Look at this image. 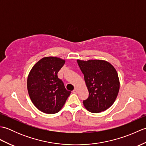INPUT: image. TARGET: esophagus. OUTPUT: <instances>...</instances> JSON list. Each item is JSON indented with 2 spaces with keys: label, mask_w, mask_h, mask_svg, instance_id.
<instances>
[{
  "label": "esophagus",
  "mask_w": 146,
  "mask_h": 146,
  "mask_svg": "<svg viewBox=\"0 0 146 146\" xmlns=\"http://www.w3.org/2000/svg\"><path fill=\"white\" fill-rule=\"evenodd\" d=\"M73 94H77V93H78V90H77L76 88H75L74 89V90L73 91Z\"/></svg>",
  "instance_id": "1"
}]
</instances>
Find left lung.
Wrapping results in <instances>:
<instances>
[{"label": "left lung", "instance_id": "8db88e82", "mask_svg": "<svg viewBox=\"0 0 146 146\" xmlns=\"http://www.w3.org/2000/svg\"><path fill=\"white\" fill-rule=\"evenodd\" d=\"M84 75L89 92L83 102L86 109L92 113H100L113 105L118 95L120 82L118 73L109 62L101 60H77Z\"/></svg>", "mask_w": 146, "mask_h": 146}]
</instances>
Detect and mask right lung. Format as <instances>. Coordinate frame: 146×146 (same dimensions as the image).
<instances>
[{"label":"right lung","mask_w":146,"mask_h":146,"mask_svg":"<svg viewBox=\"0 0 146 146\" xmlns=\"http://www.w3.org/2000/svg\"><path fill=\"white\" fill-rule=\"evenodd\" d=\"M64 63L65 60L60 58L44 57L34 65L27 77V87L31 100L38 110L45 113L58 112L71 94L58 77Z\"/></svg>","instance_id":"1"}]
</instances>
